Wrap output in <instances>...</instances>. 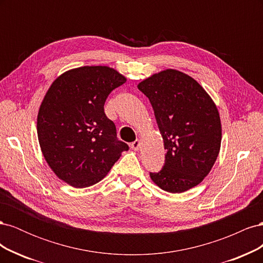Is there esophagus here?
I'll return each mask as SVG.
<instances>
[{
	"instance_id": "34e87169",
	"label": "esophagus",
	"mask_w": 263,
	"mask_h": 263,
	"mask_svg": "<svg viewBox=\"0 0 263 263\" xmlns=\"http://www.w3.org/2000/svg\"><path fill=\"white\" fill-rule=\"evenodd\" d=\"M130 147H132V149H134V150H138L139 147H140V141H139L138 139L133 141L132 144H130Z\"/></svg>"
}]
</instances>
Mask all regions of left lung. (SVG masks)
Wrapping results in <instances>:
<instances>
[{
    "label": "left lung",
    "instance_id": "left-lung-1",
    "mask_svg": "<svg viewBox=\"0 0 263 263\" xmlns=\"http://www.w3.org/2000/svg\"><path fill=\"white\" fill-rule=\"evenodd\" d=\"M149 99L166 155L150 178L162 190L182 193L196 186L216 161L221 125L216 105L193 78L168 69L138 84Z\"/></svg>",
    "mask_w": 263,
    "mask_h": 263
}]
</instances>
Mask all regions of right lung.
<instances>
[{
    "instance_id": "add662e5",
    "label": "right lung",
    "mask_w": 263,
    "mask_h": 263,
    "mask_svg": "<svg viewBox=\"0 0 263 263\" xmlns=\"http://www.w3.org/2000/svg\"><path fill=\"white\" fill-rule=\"evenodd\" d=\"M125 82L112 68L81 67L61 74L46 93L37 117L39 145L55 176L70 185L98 183L129 149L104 112L108 94Z\"/></svg>"
}]
</instances>
